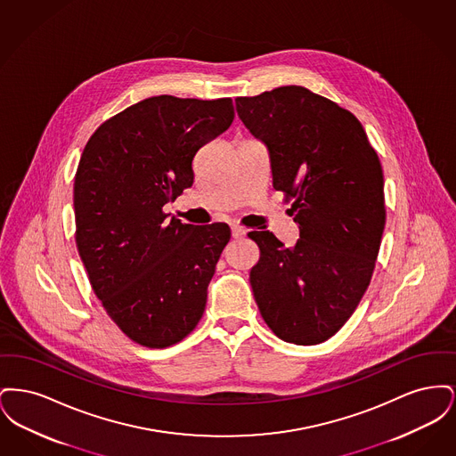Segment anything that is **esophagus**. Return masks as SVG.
Masks as SVG:
<instances>
[{"label":"esophagus","mask_w":456,"mask_h":456,"mask_svg":"<svg viewBox=\"0 0 456 456\" xmlns=\"http://www.w3.org/2000/svg\"><path fill=\"white\" fill-rule=\"evenodd\" d=\"M231 229H232V238L234 239H242L246 236V231H244L240 225L234 224Z\"/></svg>","instance_id":"1"}]
</instances>
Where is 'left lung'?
I'll return each instance as SVG.
<instances>
[{"instance_id":"obj_1","label":"left lung","mask_w":456,"mask_h":456,"mask_svg":"<svg viewBox=\"0 0 456 456\" xmlns=\"http://www.w3.org/2000/svg\"><path fill=\"white\" fill-rule=\"evenodd\" d=\"M239 119L266 147L273 188L294 198L299 225L287 248L268 231L251 287L273 333L322 344L346 325L368 289L385 231V179L359 119L307 88L287 86L238 97Z\"/></svg>"}]
</instances>
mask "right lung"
I'll list each match as a JSON object with an SVG mask.
<instances>
[{"instance_id": "right-lung-1", "label": "right lung", "mask_w": 456, "mask_h": 456, "mask_svg": "<svg viewBox=\"0 0 456 456\" xmlns=\"http://www.w3.org/2000/svg\"><path fill=\"white\" fill-rule=\"evenodd\" d=\"M234 121L231 99L149 97L99 126L73 188L77 246L88 281L131 340L164 348L200 322L231 239L224 222L164 214L193 184L196 152Z\"/></svg>"}]
</instances>
